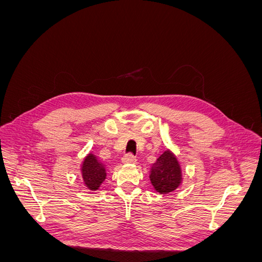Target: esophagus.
<instances>
[{"label": "esophagus", "mask_w": 262, "mask_h": 262, "mask_svg": "<svg viewBox=\"0 0 262 262\" xmlns=\"http://www.w3.org/2000/svg\"><path fill=\"white\" fill-rule=\"evenodd\" d=\"M121 161L124 164H134V163L137 162V157L134 156L133 154H131V153H128V154H124L123 155V157L121 158Z\"/></svg>", "instance_id": "esophagus-1"}]
</instances>
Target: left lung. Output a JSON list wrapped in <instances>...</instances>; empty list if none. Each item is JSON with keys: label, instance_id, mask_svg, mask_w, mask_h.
<instances>
[{"label": "left lung", "instance_id": "8db88e82", "mask_svg": "<svg viewBox=\"0 0 262 262\" xmlns=\"http://www.w3.org/2000/svg\"><path fill=\"white\" fill-rule=\"evenodd\" d=\"M149 180L156 191L163 194L169 193L179 187L181 184V168L176 156L170 150H165L153 164Z\"/></svg>", "mask_w": 262, "mask_h": 262}]
</instances>
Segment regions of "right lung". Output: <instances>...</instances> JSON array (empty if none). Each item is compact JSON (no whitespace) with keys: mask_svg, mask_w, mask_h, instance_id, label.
<instances>
[{"mask_svg":"<svg viewBox=\"0 0 262 262\" xmlns=\"http://www.w3.org/2000/svg\"><path fill=\"white\" fill-rule=\"evenodd\" d=\"M105 165L98 161L94 154H89L82 165V178L90 190H97L106 179Z\"/></svg>","mask_w":262,"mask_h":262,"instance_id":"obj_1","label":"right lung"}]
</instances>
